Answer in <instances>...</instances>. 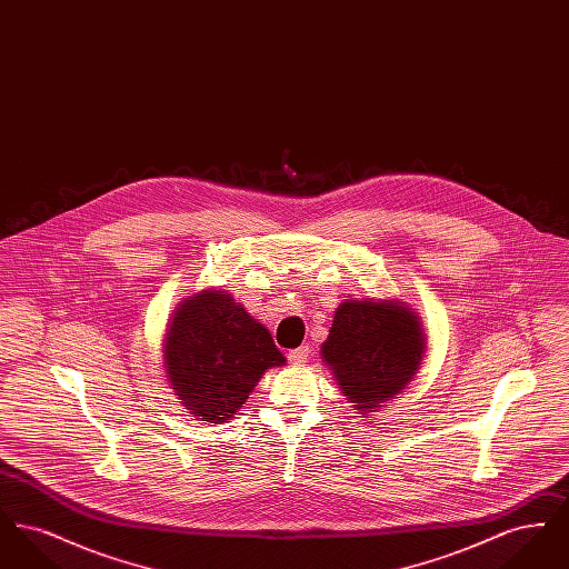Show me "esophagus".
<instances>
[{"label":"esophagus","instance_id":"obj_1","mask_svg":"<svg viewBox=\"0 0 569 569\" xmlns=\"http://www.w3.org/2000/svg\"><path fill=\"white\" fill-rule=\"evenodd\" d=\"M307 358H309V346H300L297 350L288 353V360L292 365H302V362H307Z\"/></svg>","mask_w":569,"mask_h":569}]
</instances>
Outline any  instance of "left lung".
Masks as SVG:
<instances>
[{
	"mask_svg": "<svg viewBox=\"0 0 569 569\" xmlns=\"http://www.w3.org/2000/svg\"><path fill=\"white\" fill-rule=\"evenodd\" d=\"M320 352L343 397L371 418L416 378L427 337L418 313L397 298H346Z\"/></svg>",
	"mask_w": 569,
	"mask_h": 569,
	"instance_id": "1",
	"label": "left lung"
}]
</instances>
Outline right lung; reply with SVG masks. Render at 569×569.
Wrapping results in <instances>:
<instances>
[{
    "mask_svg": "<svg viewBox=\"0 0 569 569\" xmlns=\"http://www.w3.org/2000/svg\"><path fill=\"white\" fill-rule=\"evenodd\" d=\"M166 381L196 418L223 425L249 399L260 378L286 358L271 332L219 288L183 298L162 343Z\"/></svg>",
    "mask_w": 569,
    "mask_h": 569,
    "instance_id": "obj_1",
    "label": "right lung"
}]
</instances>
